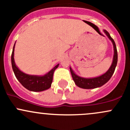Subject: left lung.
Listing matches in <instances>:
<instances>
[{
    "instance_id": "1",
    "label": "left lung",
    "mask_w": 130,
    "mask_h": 130,
    "mask_svg": "<svg viewBox=\"0 0 130 130\" xmlns=\"http://www.w3.org/2000/svg\"><path fill=\"white\" fill-rule=\"evenodd\" d=\"M104 32H105V34L107 35L109 39L112 41V44H113L114 56L112 64H111L109 70L105 73L102 75L99 76V77H94V78H88L79 77L77 74H75L74 72L72 70V69H71V67H70V72H71L72 78L73 81L75 82V84L78 87H80V88L89 89H95L97 88V87H101L102 86L105 84L106 82H108L109 80L111 78L112 74L115 72V69H116L118 62V52L117 49H116V44H115V41L111 37L109 33L106 30H104Z\"/></svg>"
}]
</instances>
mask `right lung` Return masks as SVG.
<instances>
[{
  "mask_svg": "<svg viewBox=\"0 0 130 130\" xmlns=\"http://www.w3.org/2000/svg\"><path fill=\"white\" fill-rule=\"evenodd\" d=\"M15 44L13 47L12 53L11 63L12 70L17 79L25 88L30 91L41 92L50 88L52 81H53V73H54L55 70L58 68L59 64L56 65L46 74L43 76L31 75L26 74L18 69V67L15 65V61H14V55Z\"/></svg>",
  "mask_w": 130,
  "mask_h": 130,
  "instance_id": "right-lung-1",
  "label": "right lung"
}]
</instances>
